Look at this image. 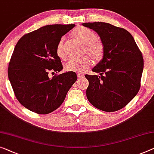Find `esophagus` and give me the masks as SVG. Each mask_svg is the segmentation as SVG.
<instances>
[{"instance_id":"34e87169","label":"esophagus","mask_w":154,"mask_h":154,"mask_svg":"<svg viewBox=\"0 0 154 154\" xmlns=\"http://www.w3.org/2000/svg\"><path fill=\"white\" fill-rule=\"evenodd\" d=\"M78 78H79V79H83V78H84V75L82 74H78Z\"/></svg>"}]
</instances>
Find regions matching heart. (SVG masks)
<instances>
[{"label":"heart","instance_id":"b5f03b06","mask_svg":"<svg viewBox=\"0 0 154 154\" xmlns=\"http://www.w3.org/2000/svg\"><path fill=\"white\" fill-rule=\"evenodd\" d=\"M72 36L75 40L85 46V52L93 59L98 62L103 57L104 47L102 42L97 41V35L94 31L84 27H79L72 32ZM65 40L61 38L56 47V54L61 59L66 58L65 52ZM91 61L88 58L81 60H70L65 65V69L67 72H79L85 70L90 67Z\"/></svg>","mask_w":154,"mask_h":154}]
</instances>
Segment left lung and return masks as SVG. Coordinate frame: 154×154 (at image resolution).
Masks as SVG:
<instances>
[{
  "label": "left lung",
  "instance_id": "8db88e82",
  "mask_svg": "<svg viewBox=\"0 0 154 154\" xmlns=\"http://www.w3.org/2000/svg\"><path fill=\"white\" fill-rule=\"evenodd\" d=\"M100 36L104 47L102 60L92 71L100 75H85L87 98L92 105L112 112L126 106L140 89L144 61L131 34L107 23H85Z\"/></svg>",
  "mask_w": 154,
  "mask_h": 154
}]
</instances>
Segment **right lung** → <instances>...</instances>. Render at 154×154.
Instances as JSON below:
<instances>
[{
	"instance_id": "add662e5",
	"label": "right lung",
	"mask_w": 154,
	"mask_h": 154,
	"mask_svg": "<svg viewBox=\"0 0 154 154\" xmlns=\"http://www.w3.org/2000/svg\"><path fill=\"white\" fill-rule=\"evenodd\" d=\"M75 25H48L25 34L14 48L8 78L17 100L25 108L47 114L62 105L76 81L75 72H67L51 79L49 72L63 69L56 47L63 36Z\"/></svg>"
}]
</instances>
